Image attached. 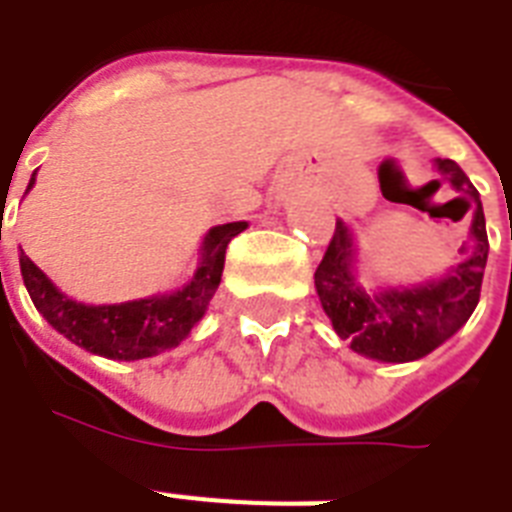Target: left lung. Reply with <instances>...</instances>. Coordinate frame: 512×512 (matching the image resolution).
<instances>
[{
  "instance_id": "1",
  "label": "left lung",
  "mask_w": 512,
  "mask_h": 512,
  "mask_svg": "<svg viewBox=\"0 0 512 512\" xmlns=\"http://www.w3.org/2000/svg\"><path fill=\"white\" fill-rule=\"evenodd\" d=\"M436 170L454 185V191L462 193L460 199L468 204L465 212L473 207L470 239L460 249L465 255L460 265L422 287L366 292L353 276V236L348 225L337 220L324 260L313 273L316 292L335 332L342 340H350V348L366 358L404 364L428 356L476 311L489 257L481 196L470 177L460 170V164L452 159H436Z\"/></svg>"
}]
</instances>
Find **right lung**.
I'll return each instance as SVG.
<instances>
[{"label": "right lung", "instance_id": "1", "mask_svg": "<svg viewBox=\"0 0 512 512\" xmlns=\"http://www.w3.org/2000/svg\"><path fill=\"white\" fill-rule=\"evenodd\" d=\"M36 175V172H34ZM34 185V177L28 188ZM26 188V191H28ZM247 223L215 225L201 244L199 268L183 289L119 305H84L66 297L31 260L20 252V273L36 311L52 329L95 356L114 361H138L177 348L196 321L204 316L209 300L220 287L225 249Z\"/></svg>", "mask_w": 512, "mask_h": 512}]
</instances>
